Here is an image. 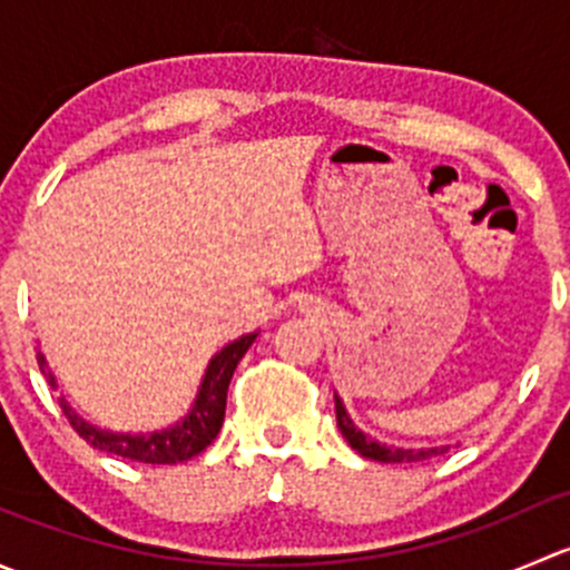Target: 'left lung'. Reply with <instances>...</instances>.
Segmentation results:
<instances>
[{
  "label": "left lung",
  "mask_w": 570,
  "mask_h": 570,
  "mask_svg": "<svg viewBox=\"0 0 570 570\" xmlns=\"http://www.w3.org/2000/svg\"><path fill=\"white\" fill-rule=\"evenodd\" d=\"M333 400H336V424H338V430H342V435L347 439V444L353 446L358 455L370 458V461H377V463H416V461H428V458L446 452V446H430V450H394V446L381 444V441H372L370 435H364L358 428H355L353 419H350L347 411H344V402L338 400V396H333Z\"/></svg>",
  "instance_id": "1"
}]
</instances>
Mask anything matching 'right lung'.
<instances>
[{
    "instance_id": "1",
    "label": "right lung",
    "mask_w": 570,
    "mask_h": 570,
    "mask_svg": "<svg viewBox=\"0 0 570 570\" xmlns=\"http://www.w3.org/2000/svg\"><path fill=\"white\" fill-rule=\"evenodd\" d=\"M258 333H245L237 342L226 344L215 358L206 366V375L200 381L198 396H195L193 407H189L187 416L181 422H176L174 428L157 430V433H109V430L96 428V424L85 422L77 411L66 402V396H60V407L66 413V419L71 422V428L88 441L96 450L109 452V455L129 458L137 463H181L189 458L200 455L212 441L217 439L223 428V419H226V394L228 383H232L234 370L243 361V355L248 353V347L256 342ZM38 364L43 370V375L49 377L51 389H57L55 375L46 366L43 353H38Z\"/></svg>"
}]
</instances>
